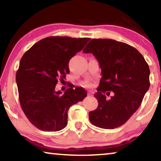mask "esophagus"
I'll use <instances>...</instances> for the list:
<instances>
[{
    "label": "esophagus",
    "mask_w": 161,
    "mask_h": 161,
    "mask_svg": "<svg viewBox=\"0 0 161 161\" xmlns=\"http://www.w3.org/2000/svg\"><path fill=\"white\" fill-rule=\"evenodd\" d=\"M93 93L92 92H89L87 93V96H92Z\"/></svg>",
    "instance_id": "34e87169"
}]
</instances>
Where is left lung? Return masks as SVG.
<instances>
[{
	"mask_svg": "<svg viewBox=\"0 0 161 161\" xmlns=\"http://www.w3.org/2000/svg\"><path fill=\"white\" fill-rule=\"evenodd\" d=\"M83 52L92 53L103 75L94 94L98 107L89 113L90 121L103 129L120 127L139 108L148 90V64L136 48L113 39H92ZM106 91L114 92L109 101L103 94Z\"/></svg>",
	"mask_w": 161,
	"mask_h": 161,
	"instance_id": "1",
	"label": "left lung"
}]
</instances>
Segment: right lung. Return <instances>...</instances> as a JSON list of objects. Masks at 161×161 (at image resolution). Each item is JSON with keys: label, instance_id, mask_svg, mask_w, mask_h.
Returning a JSON list of instances; mask_svg holds the SVG:
<instances>
[{"label": "right lung", "instance_id": "1", "mask_svg": "<svg viewBox=\"0 0 161 161\" xmlns=\"http://www.w3.org/2000/svg\"><path fill=\"white\" fill-rule=\"evenodd\" d=\"M90 38L49 36L32 46L23 56L16 80L19 102L31 123L43 131H58L67 125L70 107L86 97L81 87L55 90L58 80L69 74V62Z\"/></svg>", "mask_w": 161, "mask_h": 161}]
</instances>
